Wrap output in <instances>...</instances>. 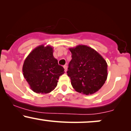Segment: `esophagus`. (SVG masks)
Returning a JSON list of instances; mask_svg holds the SVG:
<instances>
[{
	"label": "esophagus",
	"instance_id": "obj_1",
	"mask_svg": "<svg viewBox=\"0 0 131 131\" xmlns=\"http://www.w3.org/2000/svg\"><path fill=\"white\" fill-rule=\"evenodd\" d=\"M63 68H64V71L67 72V68H68L67 65H64L63 66Z\"/></svg>",
	"mask_w": 131,
	"mask_h": 131
}]
</instances>
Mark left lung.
Returning a JSON list of instances; mask_svg holds the SVG:
<instances>
[{
	"mask_svg": "<svg viewBox=\"0 0 131 131\" xmlns=\"http://www.w3.org/2000/svg\"><path fill=\"white\" fill-rule=\"evenodd\" d=\"M72 59L67 74L75 91L85 95L95 93L107 79V63L94 49L85 45L70 48Z\"/></svg>",
	"mask_w": 131,
	"mask_h": 131,
	"instance_id": "8db88e82",
	"label": "left lung"
}]
</instances>
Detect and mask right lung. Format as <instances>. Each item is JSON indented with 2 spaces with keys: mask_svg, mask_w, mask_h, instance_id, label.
Returning <instances> with one entry per match:
<instances>
[{
  "mask_svg": "<svg viewBox=\"0 0 131 131\" xmlns=\"http://www.w3.org/2000/svg\"><path fill=\"white\" fill-rule=\"evenodd\" d=\"M52 46L40 45L30 52L24 61L23 73L30 88L38 94H47L55 89L64 68L53 55Z\"/></svg>",
  "mask_w": 131,
  "mask_h": 131,
  "instance_id": "add662e5",
  "label": "right lung"
}]
</instances>
